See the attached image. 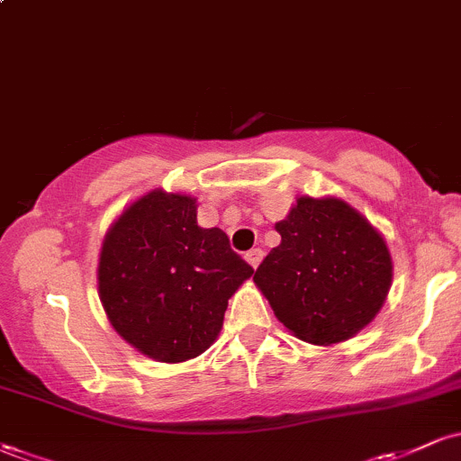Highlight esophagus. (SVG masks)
<instances>
[{"label":"esophagus","mask_w":461,"mask_h":461,"mask_svg":"<svg viewBox=\"0 0 461 461\" xmlns=\"http://www.w3.org/2000/svg\"><path fill=\"white\" fill-rule=\"evenodd\" d=\"M262 258H264L262 249H251V251L245 253V260H247L249 264H251L253 268H258V264L262 262Z\"/></svg>","instance_id":"1"}]
</instances>
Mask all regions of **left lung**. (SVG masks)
Here are the masks:
<instances>
[{"label": "left lung", "mask_w": 461, "mask_h": 461, "mask_svg": "<svg viewBox=\"0 0 461 461\" xmlns=\"http://www.w3.org/2000/svg\"><path fill=\"white\" fill-rule=\"evenodd\" d=\"M275 230L282 242L253 282L284 327L330 347L377 316L393 282V258L384 236L356 208L338 197H299Z\"/></svg>", "instance_id": "obj_1"}]
</instances>
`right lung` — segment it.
I'll use <instances>...</instances> for the list:
<instances>
[{
    "label": "right lung",
    "instance_id": "obj_1",
    "mask_svg": "<svg viewBox=\"0 0 461 461\" xmlns=\"http://www.w3.org/2000/svg\"><path fill=\"white\" fill-rule=\"evenodd\" d=\"M253 275L219 227H199L197 199L156 188L110 225L97 284L110 325L158 362L201 356L219 338L227 301Z\"/></svg>",
    "mask_w": 461,
    "mask_h": 461
}]
</instances>
